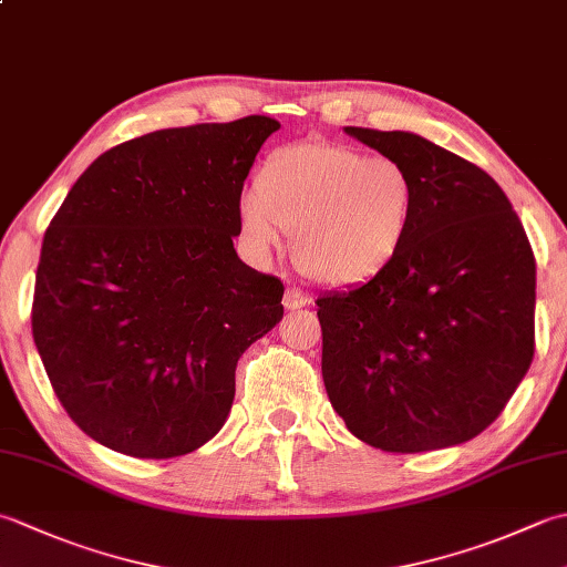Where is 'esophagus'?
I'll list each match as a JSON object with an SVG mask.
<instances>
[{"label": "esophagus", "instance_id": "1", "mask_svg": "<svg viewBox=\"0 0 567 567\" xmlns=\"http://www.w3.org/2000/svg\"><path fill=\"white\" fill-rule=\"evenodd\" d=\"M307 302H309V295L302 292V290H297V287H290V290L285 292V309H299V307H305Z\"/></svg>", "mask_w": 567, "mask_h": 567}]
</instances>
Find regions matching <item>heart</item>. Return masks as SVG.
I'll return each instance as SVG.
<instances>
[{"label":"heart","instance_id":"1","mask_svg":"<svg viewBox=\"0 0 567 567\" xmlns=\"http://www.w3.org/2000/svg\"><path fill=\"white\" fill-rule=\"evenodd\" d=\"M416 187L390 155L327 141L290 143L265 158L256 189L238 204L246 246L265 258L292 231L297 268L329 287L384 272L414 226Z\"/></svg>","mask_w":567,"mask_h":567}]
</instances>
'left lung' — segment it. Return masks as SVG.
<instances>
[{
	"mask_svg": "<svg viewBox=\"0 0 567 567\" xmlns=\"http://www.w3.org/2000/svg\"><path fill=\"white\" fill-rule=\"evenodd\" d=\"M346 134L406 167L416 207L388 270L317 299L329 400L353 436L388 453L475 439L534 360L532 244L483 167L406 131Z\"/></svg>",
	"mask_w": 567,
	"mask_h": 567,
	"instance_id": "1",
	"label": "left lung"
}]
</instances>
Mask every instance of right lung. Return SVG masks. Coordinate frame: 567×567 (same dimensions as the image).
Segmentation results:
<instances>
[{
  "label": "right lung",
  "instance_id": "1",
  "mask_svg": "<svg viewBox=\"0 0 567 567\" xmlns=\"http://www.w3.org/2000/svg\"><path fill=\"white\" fill-rule=\"evenodd\" d=\"M280 124L161 128L102 153L45 228L31 331L68 416L134 457L224 426L236 363L282 319L285 287L240 262L238 204Z\"/></svg>",
  "mask_w": 567,
  "mask_h": 567
}]
</instances>
